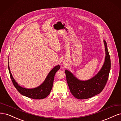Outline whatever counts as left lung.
<instances>
[{"label":"left lung","mask_w":121,"mask_h":121,"mask_svg":"<svg viewBox=\"0 0 121 121\" xmlns=\"http://www.w3.org/2000/svg\"><path fill=\"white\" fill-rule=\"evenodd\" d=\"M106 50L104 63L99 72L91 79L86 81H80L72 74L66 70V80L72 95L79 99H84L99 94L102 91L108 80L111 69V59L108 52L107 44L104 40Z\"/></svg>","instance_id":"8db88e82"}]
</instances>
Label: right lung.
Listing matches in <instances>:
<instances>
[{"label":"right lung","mask_w":121,"mask_h":121,"mask_svg":"<svg viewBox=\"0 0 121 121\" xmlns=\"http://www.w3.org/2000/svg\"><path fill=\"white\" fill-rule=\"evenodd\" d=\"M60 68V66L59 65L56 66L53 68L48 74L45 81L40 86L35 88L28 89L22 87L18 85L16 81L14 80L12 74H11L9 65V70L10 78L13 82V85L16 88L17 91L23 95L36 99H43L50 94L52 88L55 73Z\"/></svg>","instance_id":"right-lung-1"}]
</instances>
